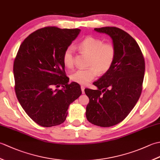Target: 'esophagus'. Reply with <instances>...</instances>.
<instances>
[{
  "label": "esophagus",
  "mask_w": 160,
  "mask_h": 160,
  "mask_svg": "<svg viewBox=\"0 0 160 160\" xmlns=\"http://www.w3.org/2000/svg\"><path fill=\"white\" fill-rule=\"evenodd\" d=\"M81 90H82V93H84V87L83 85H81Z\"/></svg>",
  "instance_id": "obj_1"
}]
</instances>
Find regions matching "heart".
<instances>
[{
    "label": "heart",
    "instance_id": "obj_1",
    "mask_svg": "<svg viewBox=\"0 0 160 160\" xmlns=\"http://www.w3.org/2000/svg\"><path fill=\"white\" fill-rule=\"evenodd\" d=\"M80 49L90 54L86 69L77 70L71 74V79L78 84H87L96 77L98 73L104 74L113 64L116 55L115 47L112 43L104 42L102 40L93 36H87L79 43ZM63 63L67 68L73 67L74 49L69 46L64 50L62 56Z\"/></svg>",
    "mask_w": 160,
    "mask_h": 160
}]
</instances>
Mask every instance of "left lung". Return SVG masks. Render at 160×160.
<instances>
[{"label": "left lung", "mask_w": 160, "mask_h": 160, "mask_svg": "<svg viewBox=\"0 0 160 160\" xmlns=\"http://www.w3.org/2000/svg\"><path fill=\"white\" fill-rule=\"evenodd\" d=\"M94 30L111 37L116 55L111 69L93 82L98 89H84L89 98L86 117L94 125L109 127L124 120L140 98L145 62L138 44L124 30L115 27Z\"/></svg>", "instance_id": "left-lung-1"}]
</instances>
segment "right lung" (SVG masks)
<instances>
[{"mask_svg":"<svg viewBox=\"0 0 160 160\" xmlns=\"http://www.w3.org/2000/svg\"><path fill=\"white\" fill-rule=\"evenodd\" d=\"M79 29L46 27L24 40L13 62L16 97L36 123L51 127L63 123L69 104L82 94L76 82L69 84L63 53ZM63 87L60 90L56 88Z\"/></svg>","mask_w":160,"mask_h":160,"instance_id":"add662e5","label":"right lung"}]
</instances>
